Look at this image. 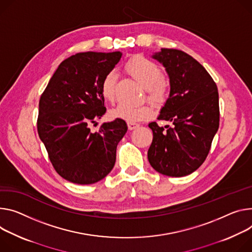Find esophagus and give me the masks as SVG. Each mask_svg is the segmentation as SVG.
<instances>
[{"label": "esophagus", "instance_id": "1", "mask_svg": "<svg viewBox=\"0 0 252 252\" xmlns=\"http://www.w3.org/2000/svg\"><path fill=\"white\" fill-rule=\"evenodd\" d=\"M140 126L138 124H134V123H127V127L129 130H132V129H135L138 128Z\"/></svg>", "mask_w": 252, "mask_h": 252}]
</instances>
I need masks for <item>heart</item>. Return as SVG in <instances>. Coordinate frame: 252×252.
Instances as JSON below:
<instances>
[{
    "mask_svg": "<svg viewBox=\"0 0 252 252\" xmlns=\"http://www.w3.org/2000/svg\"><path fill=\"white\" fill-rule=\"evenodd\" d=\"M126 69L127 73L142 83L147 89L148 98L157 106L163 105L170 93V83L163 76L162 68L155 61L145 57L135 56L128 60ZM118 75L114 71L105 74L101 82V94L104 99L113 101L116 97V86ZM155 108L150 103L131 106L120 104L109 111V116L114 120H123L127 123H136L149 120L154 117Z\"/></svg>",
    "mask_w": 252,
    "mask_h": 252,
    "instance_id": "heart-1",
    "label": "heart"
}]
</instances>
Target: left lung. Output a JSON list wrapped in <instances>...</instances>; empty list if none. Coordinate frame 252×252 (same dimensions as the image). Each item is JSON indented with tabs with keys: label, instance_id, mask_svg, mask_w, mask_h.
<instances>
[{
	"label": "left lung",
	"instance_id": "1",
	"mask_svg": "<svg viewBox=\"0 0 252 252\" xmlns=\"http://www.w3.org/2000/svg\"><path fill=\"white\" fill-rule=\"evenodd\" d=\"M166 68L171 91L158 121L173 126L149 124L153 142L148 151L151 166L170 177L187 176L207 158L219 127L217 85L207 70L192 56L178 49L162 48L153 55Z\"/></svg>",
	"mask_w": 252,
	"mask_h": 252
}]
</instances>
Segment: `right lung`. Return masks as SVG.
Segmentation results:
<instances>
[{"instance_id":"add662e5","label":"right lung","mask_w":252,"mask_h":252,"mask_svg":"<svg viewBox=\"0 0 252 252\" xmlns=\"http://www.w3.org/2000/svg\"><path fill=\"white\" fill-rule=\"evenodd\" d=\"M120 51L81 52L60 63L39 100L37 130L55 171L74 184L102 180L116 163L125 121L95 124L106 111L101 82L120 61Z\"/></svg>"}]
</instances>
